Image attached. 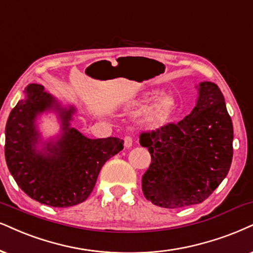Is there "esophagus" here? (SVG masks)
<instances>
[{
  "label": "esophagus",
  "mask_w": 253,
  "mask_h": 253,
  "mask_svg": "<svg viewBox=\"0 0 253 253\" xmlns=\"http://www.w3.org/2000/svg\"><path fill=\"white\" fill-rule=\"evenodd\" d=\"M124 145H125V147H126V148H130V147H132V145H133L132 137H130V136H125Z\"/></svg>",
  "instance_id": "esophagus-1"
}]
</instances>
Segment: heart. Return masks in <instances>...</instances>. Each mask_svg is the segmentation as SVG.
I'll use <instances>...</instances> for the list:
<instances>
[{"label":"heart","mask_w":253,"mask_h":253,"mask_svg":"<svg viewBox=\"0 0 253 253\" xmlns=\"http://www.w3.org/2000/svg\"><path fill=\"white\" fill-rule=\"evenodd\" d=\"M174 101L171 98L164 97L150 104L143 113V121L152 126H162L170 120Z\"/></svg>","instance_id":"heart-1"}]
</instances>
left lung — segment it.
<instances>
[{
    "mask_svg": "<svg viewBox=\"0 0 253 253\" xmlns=\"http://www.w3.org/2000/svg\"><path fill=\"white\" fill-rule=\"evenodd\" d=\"M196 105L183 120L140 135L152 164L142 176L147 200L167 209L202 203L228 175L233 127L218 86H196Z\"/></svg>",
    "mask_w": 253,
    "mask_h": 253,
    "instance_id": "1",
    "label": "left lung"
}]
</instances>
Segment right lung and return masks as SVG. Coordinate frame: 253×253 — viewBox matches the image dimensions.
<instances>
[{
	"instance_id": "right-lung-1",
	"label": "right lung",
	"mask_w": 253,
	"mask_h": 253,
	"mask_svg": "<svg viewBox=\"0 0 253 253\" xmlns=\"http://www.w3.org/2000/svg\"><path fill=\"white\" fill-rule=\"evenodd\" d=\"M76 112L42 85L30 84L9 114L4 146L8 169L18 187L42 204L68 208L84 202L105 162L124 148L119 137L89 139L71 127ZM47 113L56 114L61 129L44 139L38 118Z\"/></svg>"
}]
</instances>
